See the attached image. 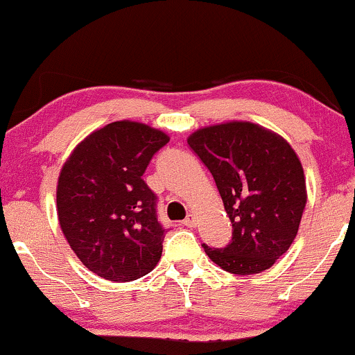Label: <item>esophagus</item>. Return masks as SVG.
<instances>
[{"mask_svg":"<svg viewBox=\"0 0 355 355\" xmlns=\"http://www.w3.org/2000/svg\"><path fill=\"white\" fill-rule=\"evenodd\" d=\"M183 225H185V227H190V229H191V227H195V217H193V215H187V217H185V220H183Z\"/></svg>","mask_w":355,"mask_h":355,"instance_id":"1","label":"esophagus"}]
</instances>
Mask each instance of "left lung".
<instances>
[{
	"label": "left lung",
	"instance_id": "1",
	"mask_svg": "<svg viewBox=\"0 0 355 355\" xmlns=\"http://www.w3.org/2000/svg\"><path fill=\"white\" fill-rule=\"evenodd\" d=\"M187 141L214 177L232 223L229 245L203 243L205 254L230 274L270 268L294 242L307 202L292 146L248 121L207 126Z\"/></svg>",
	"mask_w": 355,
	"mask_h": 355
}]
</instances>
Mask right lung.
I'll use <instances>...</instances> for the list:
<instances>
[{
    "label": "right lung",
    "instance_id": "1",
    "mask_svg": "<svg viewBox=\"0 0 355 355\" xmlns=\"http://www.w3.org/2000/svg\"><path fill=\"white\" fill-rule=\"evenodd\" d=\"M168 140L148 125L113 121L85 138L61 168V230L93 274L132 282L160 260L166 229L158 222L157 195L144 173Z\"/></svg>",
    "mask_w": 355,
    "mask_h": 355
}]
</instances>
